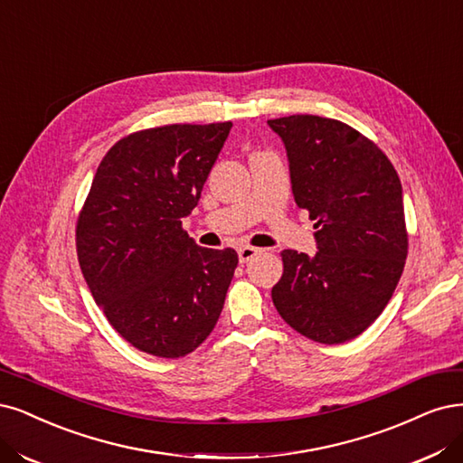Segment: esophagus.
<instances>
[{
	"label": "esophagus",
	"mask_w": 463,
	"mask_h": 463,
	"mask_svg": "<svg viewBox=\"0 0 463 463\" xmlns=\"http://www.w3.org/2000/svg\"><path fill=\"white\" fill-rule=\"evenodd\" d=\"M237 252H239V262H241V264H247L249 260H252L254 257H257V254H259V249H254V247L245 245V247H239V249H237Z\"/></svg>",
	"instance_id": "esophagus-1"
}]
</instances>
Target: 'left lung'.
<instances>
[{
    "label": "left lung",
    "mask_w": 463,
    "mask_h": 463,
    "mask_svg": "<svg viewBox=\"0 0 463 463\" xmlns=\"http://www.w3.org/2000/svg\"><path fill=\"white\" fill-rule=\"evenodd\" d=\"M285 143L298 209L316 220L317 252H281L272 287L279 316L305 337L341 345L391 300L408 257L402 185L387 155L341 120H268Z\"/></svg>",
    "instance_id": "obj_1"
}]
</instances>
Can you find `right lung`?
Masks as SVG:
<instances>
[{"label":"right lung","instance_id":"1","mask_svg":"<svg viewBox=\"0 0 463 463\" xmlns=\"http://www.w3.org/2000/svg\"><path fill=\"white\" fill-rule=\"evenodd\" d=\"M232 122L168 124L118 139L76 222L80 269L109 324L141 353L182 358L211 335L237 268L182 228Z\"/></svg>","mask_w":463,"mask_h":463}]
</instances>
